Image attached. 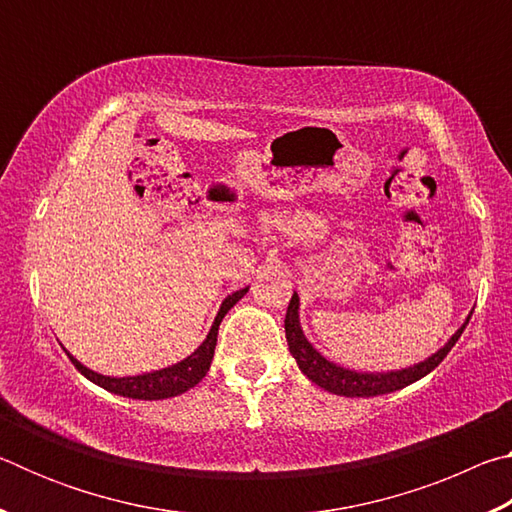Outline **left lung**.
Instances as JSON below:
<instances>
[{"mask_svg": "<svg viewBox=\"0 0 512 512\" xmlns=\"http://www.w3.org/2000/svg\"><path fill=\"white\" fill-rule=\"evenodd\" d=\"M298 307H300V298L298 293H293L287 309V318H284V332H287V343L293 359L298 361L300 370L305 372L314 384L325 388L329 393L345 395V397H372V395L393 393L413 384V381L422 379L424 375H429V372L447 357L449 350L456 345V341L461 339L467 320L472 316V314L467 316L465 323L456 329V334L445 343V348H440L436 354H431L427 361H420L418 366L395 370V372H354V370H345L341 366H336V363L327 361L323 354L314 350V345L305 339V334H302L300 329Z\"/></svg>", "mask_w": 512, "mask_h": 512, "instance_id": "obj_1", "label": "left lung"}]
</instances>
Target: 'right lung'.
<instances>
[{
  "label": "right lung",
  "instance_id": "obj_1",
  "mask_svg": "<svg viewBox=\"0 0 512 512\" xmlns=\"http://www.w3.org/2000/svg\"><path fill=\"white\" fill-rule=\"evenodd\" d=\"M246 289H239L223 300V305L219 309V314L214 318V325L207 334V339L198 345V350L189 354L187 359L173 363L169 368L155 370V372H146V375H137V377H106L99 375L90 368H85L81 361H76L72 354L67 352L69 361L74 363L76 370L81 375L88 377L94 384H99L101 388H106L110 393L124 395V397H133V400H167V397H176L180 393L194 388L198 381H201L207 370H210V363L214 357V348H216V334H219V325L223 316L237 305V302L246 296Z\"/></svg>",
  "mask_w": 512,
  "mask_h": 512
}]
</instances>
